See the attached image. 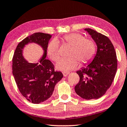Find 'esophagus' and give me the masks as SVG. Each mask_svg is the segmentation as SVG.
Returning <instances> with one entry per match:
<instances>
[{
    "mask_svg": "<svg viewBox=\"0 0 127 127\" xmlns=\"http://www.w3.org/2000/svg\"><path fill=\"white\" fill-rule=\"evenodd\" d=\"M63 74L64 76H67L69 74V72H64Z\"/></svg>",
    "mask_w": 127,
    "mask_h": 127,
    "instance_id": "obj_1",
    "label": "esophagus"
}]
</instances>
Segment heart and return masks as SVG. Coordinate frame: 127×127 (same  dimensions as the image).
I'll use <instances>...</instances> for the list:
<instances>
[{
	"label": "heart",
	"mask_w": 127,
	"mask_h": 127,
	"mask_svg": "<svg viewBox=\"0 0 127 127\" xmlns=\"http://www.w3.org/2000/svg\"><path fill=\"white\" fill-rule=\"evenodd\" d=\"M64 43L71 46L68 58L60 59L56 64V68L63 71H68L75 68L79 62L81 65L87 64L92 60L95 53V45L90 39L86 38L79 33H71L63 38ZM48 55L53 61H57L60 57L59 43L53 39L47 45Z\"/></svg>",
	"instance_id": "b5f03b06"
}]
</instances>
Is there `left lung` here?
I'll list each match as a JSON object with an SVG mask.
<instances>
[{
    "instance_id": "left-lung-1",
    "label": "left lung",
    "mask_w": 127,
    "mask_h": 127,
    "mask_svg": "<svg viewBox=\"0 0 127 127\" xmlns=\"http://www.w3.org/2000/svg\"><path fill=\"white\" fill-rule=\"evenodd\" d=\"M85 30L95 42L97 51L92 63L76 71L80 80L75 91L82 98L98 99L104 95L113 81L117 67L116 53L108 37L92 29Z\"/></svg>"
}]
</instances>
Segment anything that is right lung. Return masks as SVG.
Listing matches in <instances>:
<instances>
[{
    "label": "right lung",
    "mask_w": 127,
    "mask_h": 127,
    "mask_svg": "<svg viewBox=\"0 0 127 127\" xmlns=\"http://www.w3.org/2000/svg\"><path fill=\"white\" fill-rule=\"evenodd\" d=\"M52 35L35 33L19 42L12 58V74L21 94L29 102L40 103L51 97L55 86L63 77L60 71H55L50 60L46 59L47 45ZM34 42L44 50L39 63L30 64L23 56V49L26 44Z\"/></svg>",
    "instance_id": "add662e5"
}]
</instances>
